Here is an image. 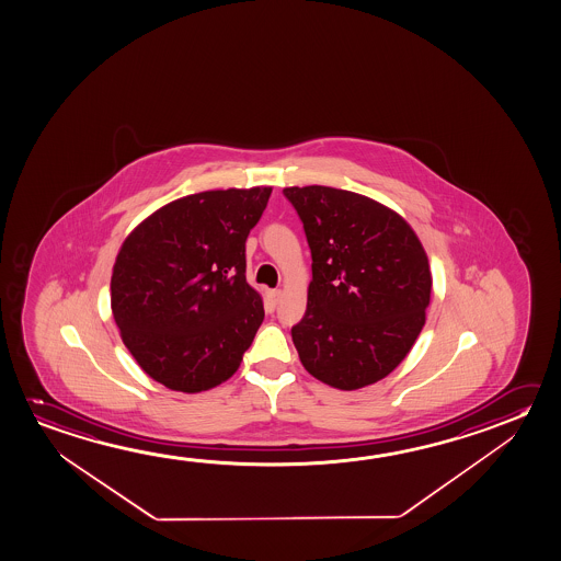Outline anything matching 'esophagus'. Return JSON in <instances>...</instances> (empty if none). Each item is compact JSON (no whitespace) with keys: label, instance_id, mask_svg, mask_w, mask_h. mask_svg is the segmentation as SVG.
<instances>
[{"label":"esophagus","instance_id":"esophagus-1","mask_svg":"<svg viewBox=\"0 0 561 561\" xmlns=\"http://www.w3.org/2000/svg\"><path fill=\"white\" fill-rule=\"evenodd\" d=\"M278 300H280V290H268L267 296H265V306H267V310L275 311Z\"/></svg>","mask_w":561,"mask_h":561}]
</instances>
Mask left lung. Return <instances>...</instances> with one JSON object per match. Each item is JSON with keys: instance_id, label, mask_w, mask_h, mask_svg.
<instances>
[{"instance_id": "left-lung-1", "label": "left lung", "mask_w": 561, "mask_h": 561, "mask_svg": "<svg viewBox=\"0 0 561 561\" xmlns=\"http://www.w3.org/2000/svg\"><path fill=\"white\" fill-rule=\"evenodd\" d=\"M311 251L308 308L293 328L304 368L337 390L378 382L425 325L433 276L410 224L343 188L286 187Z\"/></svg>"}]
</instances>
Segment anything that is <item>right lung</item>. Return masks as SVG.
<instances>
[{
  "instance_id": "add662e5",
  "label": "right lung",
  "mask_w": 561,
  "mask_h": 561,
  "mask_svg": "<svg viewBox=\"0 0 561 561\" xmlns=\"http://www.w3.org/2000/svg\"><path fill=\"white\" fill-rule=\"evenodd\" d=\"M271 187L226 188L161 206L123 241L111 310L144 373L198 393L240 368L265 310L245 280V240Z\"/></svg>"
}]
</instances>
